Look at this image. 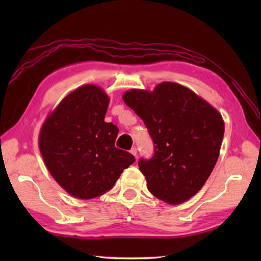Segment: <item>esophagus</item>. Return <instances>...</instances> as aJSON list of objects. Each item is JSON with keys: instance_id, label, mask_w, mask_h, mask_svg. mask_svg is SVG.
Instances as JSON below:
<instances>
[{"instance_id": "esophagus-1", "label": "esophagus", "mask_w": 261, "mask_h": 261, "mask_svg": "<svg viewBox=\"0 0 261 261\" xmlns=\"http://www.w3.org/2000/svg\"><path fill=\"white\" fill-rule=\"evenodd\" d=\"M130 153L132 154V155L137 156V148H136V147H132V148L130 149Z\"/></svg>"}]
</instances>
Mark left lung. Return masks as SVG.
I'll return each instance as SVG.
<instances>
[{"label":"left lung","mask_w":261,"mask_h":261,"mask_svg":"<svg viewBox=\"0 0 261 261\" xmlns=\"http://www.w3.org/2000/svg\"><path fill=\"white\" fill-rule=\"evenodd\" d=\"M124 102L144 121L154 145L138 166L153 196L180 204L205 184L218 161L224 134L222 116L189 88L161 83L152 93L131 90Z\"/></svg>","instance_id":"1"}]
</instances>
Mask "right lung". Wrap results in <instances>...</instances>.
<instances>
[{
  "mask_svg": "<svg viewBox=\"0 0 261 261\" xmlns=\"http://www.w3.org/2000/svg\"><path fill=\"white\" fill-rule=\"evenodd\" d=\"M109 99L100 87L84 85L65 96L48 116L39 147L53 177L81 199L102 196L136 161L115 147L118 127L105 122Z\"/></svg>",
  "mask_w": 261,
  "mask_h": 261,
  "instance_id": "add662e5",
  "label": "right lung"
}]
</instances>
